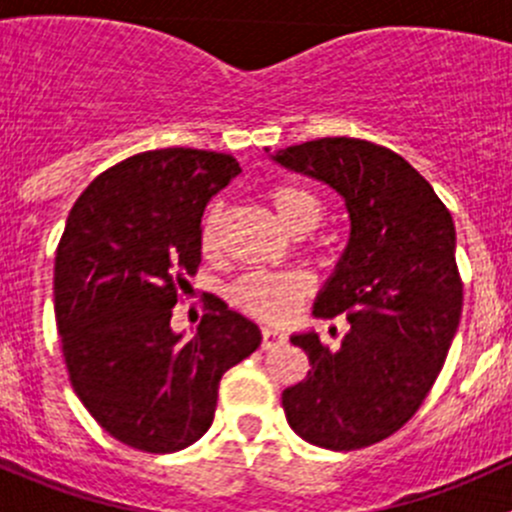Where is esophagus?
<instances>
[{"mask_svg":"<svg viewBox=\"0 0 512 512\" xmlns=\"http://www.w3.org/2000/svg\"><path fill=\"white\" fill-rule=\"evenodd\" d=\"M285 332L277 327H262V349H272V347H280L285 342Z\"/></svg>","mask_w":512,"mask_h":512,"instance_id":"34e87169","label":"esophagus"}]
</instances>
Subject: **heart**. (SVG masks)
Listing matches in <instances>:
<instances>
[{"label":"heart","instance_id":"b5f03b06","mask_svg":"<svg viewBox=\"0 0 512 512\" xmlns=\"http://www.w3.org/2000/svg\"><path fill=\"white\" fill-rule=\"evenodd\" d=\"M267 200L275 208L277 218L289 232H307L322 220L324 203L312 188L299 183H275L267 190ZM220 205H210L200 223V250L213 255L220 242ZM307 292V282L297 275H272V272H250L232 287L237 307L270 322H282L294 312L299 299Z\"/></svg>","mask_w":512,"mask_h":512}]
</instances>
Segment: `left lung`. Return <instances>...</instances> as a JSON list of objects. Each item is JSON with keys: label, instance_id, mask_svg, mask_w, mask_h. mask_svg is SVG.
Here are the masks:
<instances>
[{"label": "left lung", "instance_id": "left-lung-1", "mask_svg": "<svg viewBox=\"0 0 512 512\" xmlns=\"http://www.w3.org/2000/svg\"><path fill=\"white\" fill-rule=\"evenodd\" d=\"M272 160L322 180L347 205L349 242L312 314H344L352 327L339 349L317 332L292 334L312 369L282 391V406L307 443L356 451L399 431L446 361L463 307L456 227L428 180L376 143L319 138Z\"/></svg>", "mask_w": 512, "mask_h": 512}]
</instances>
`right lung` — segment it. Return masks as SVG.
Wrapping results in <instances>:
<instances>
[{
    "instance_id": "1",
    "label": "right lung",
    "mask_w": 512,
    "mask_h": 512,
    "mask_svg": "<svg viewBox=\"0 0 512 512\" xmlns=\"http://www.w3.org/2000/svg\"><path fill=\"white\" fill-rule=\"evenodd\" d=\"M240 173L227 153L160 148L101 173L56 250L54 312L71 386L103 431L175 453L210 428L230 366L260 347L255 322L215 302L190 339L170 329L200 265L205 205Z\"/></svg>"
}]
</instances>
